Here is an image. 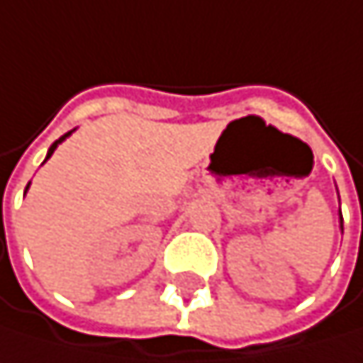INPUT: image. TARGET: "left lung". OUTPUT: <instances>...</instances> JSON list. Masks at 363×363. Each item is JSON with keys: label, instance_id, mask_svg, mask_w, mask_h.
<instances>
[{"label": "left lung", "instance_id": "obj_1", "mask_svg": "<svg viewBox=\"0 0 363 363\" xmlns=\"http://www.w3.org/2000/svg\"><path fill=\"white\" fill-rule=\"evenodd\" d=\"M340 230H344V224H342V213H340Z\"/></svg>", "mask_w": 363, "mask_h": 363}]
</instances>
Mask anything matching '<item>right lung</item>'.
Here are the masks:
<instances>
[{"instance_id": "obj_1", "label": "right lung", "mask_w": 363, "mask_h": 363, "mask_svg": "<svg viewBox=\"0 0 363 363\" xmlns=\"http://www.w3.org/2000/svg\"><path fill=\"white\" fill-rule=\"evenodd\" d=\"M74 130H76V128H74ZM74 130H69V133H67V135H62V137H60V139H56V141H54V143H52V145H50V150H48V157H45V161H48V159H50V157H52V155H54V150H56V147H58V145H60V143H62V141H65V139H67V137H69V135H72V133H74ZM45 161H43V163H45ZM28 187H30V183H28ZM28 187H26V191H28Z\"/></svg>"}]
</instances>
